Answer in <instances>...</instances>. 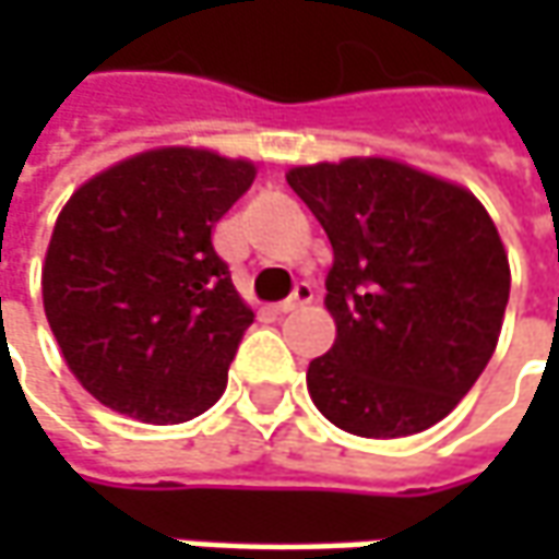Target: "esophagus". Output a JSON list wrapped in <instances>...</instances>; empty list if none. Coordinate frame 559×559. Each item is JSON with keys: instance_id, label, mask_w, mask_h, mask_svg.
Wrapping results in <instances>:
<instances>
[{"instance_id": "obj_1", "label": "esophagus", "mask_w": 559, "mask_h": 559, "mask_svg": "<svg viewBox=\"0 0 559 559\" xmlns=\"http://www.w3.org/2000/svg\"><path fill=\"white\" fill-rule=\"evenodd\" d=\"M311 301H313V286H311V283H298V286H295V292H292L289 298L276 305V311H280V313L298 311L301 305H311Z\"/></svg>"}]
</instances>
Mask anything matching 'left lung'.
<instances>
[{"mask_svg":"<svg viewBox=\"0 0 559 559\" xmlns=\"http://www.w3.org/2000/svg\"><path fill=\"white\" fill-rule=\"evenodd\" d=\"M286 180L333 246L335 342L308 367L317 411L364 439L436 426L501 335L510 267L488 211L385 158L292 167Z\"/></svg>","mask_w":559,"mask_h":559,"instance_id":"1","label":"left lung"}]
</instances>
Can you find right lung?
Wrapping results in <instances>:
<instances>
[{"label":"right lung","instance_id":"right-lung-1","mask_svg":"<svg viewBox=\"0 0 559 559\" xmlns=\"http://www.w3.org/2000/svg\"><path fill=\"white\" fill-rule=\"evenodd\" d=\"M254 164L204 148H155L80 186L58 214L43 305L71 373L105 407L186 423L226 385L254 313L211 229Z\"/></svg>","mask_w":559,"mask_h":559}]
</instances>
